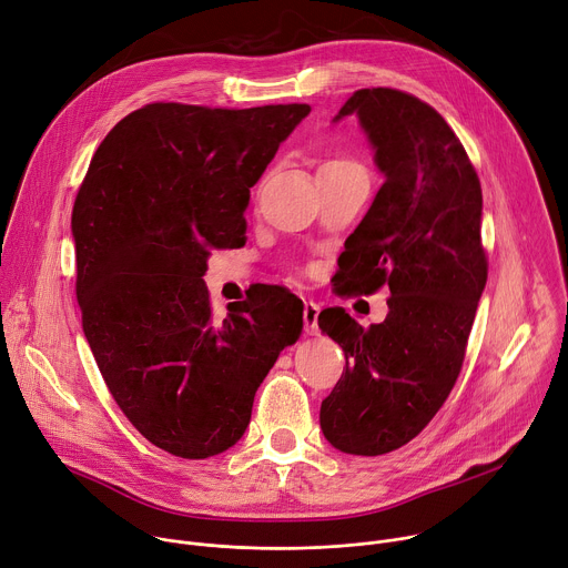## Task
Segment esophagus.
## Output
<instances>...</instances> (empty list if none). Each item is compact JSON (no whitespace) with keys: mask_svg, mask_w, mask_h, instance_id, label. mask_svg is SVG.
Masks as SVG:
<instances>
[{"mask_svg":"<svg viewBox=\"0 0 568 568\" xmlns=\"http://www.w3.org/2000/svg\"><path fill=\"white\" fill-rule=\"evenodd\" d=\"M320 305L315 301H305L303 303V328L307 335H317L320 333Z\"/></svg>","mask_w":568,"mask_h":568,"instance_id":"obj_1","label":"esophagus"}]
</instances>
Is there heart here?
I'll return each instance as SVG.
<instances>
[{"mask_svg":"<svg viewBox=\"0 0 568 568\" xmlns=\"http://www.w3.org/2000/svg\"><path fill=\"white\" fill-rule=\"evenodd\" d=\"M351 165H355V163L348 161V159H333V161L324 163L322 170H339V168H351Z\"/></svg>","mask_w":568,"mask_h":568,"instance_id":"b5f03b06","label":"heart"}]
</instances>
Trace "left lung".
I'll use <instances>...</instances> for the list:
<instances>
[{
	"mask_svg": "<svg viewBox=\"0 0 568 568\" xmlns=\"http://www.w3.org/2000/svg\"><path fill=\"white\" fill-rule=\"evenodd\" d=\"M355 115L385 183L348 235L339 290L389 287L383 324L342 307L320 315L346 369L322 400L324 437L342 453L383 455L415 439L448 398L487 283L483 190L462 142L426 101L365 88L333 122Z\"/></svg>",
	"mask_w": 568,
	"mask_h": 568,
	"instance_id": "8db88e82",
	"label": "left lung"
}]
</instances>
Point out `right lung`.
I'll use <instances>...</instances> for the list:
<instances>
[{
	"mask_svg": "<svg viewBox=\"0 0 568 568\" xmlns=\"http://www.w3.org/2000/svg\"><path fill=\"white\" fill-rule=\"evenodd\" d=\"M307 104H146L94 151L72 211L83 333L126 419L176 457L240 442L253 396L303 328V305L265 287L213 322L203 274L244 242L251 187Z\"/></svg>",
	"mask_w": 568,
	"mask_h": 568,
	"instance_id": "add662e5",
	"label": "right lung"
}]
</instances>
